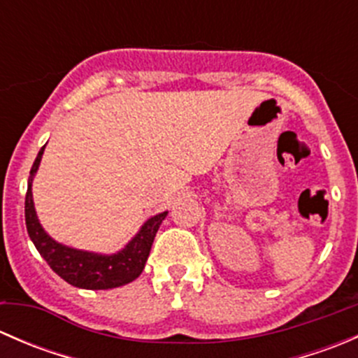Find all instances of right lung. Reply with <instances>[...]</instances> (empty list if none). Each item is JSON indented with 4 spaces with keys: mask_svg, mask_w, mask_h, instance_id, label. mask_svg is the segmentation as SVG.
Returning a JSON list of instances; mask_svg holds the SVG:
<instances>
[{
    "mask_svg": "<svg viewBox=\"0 0 358 358\" xmlns=\"http://www.w3.org/2000/svg\"><path fill=\"white\" fill-rule=\"evenodd\" d=\"M45 147L46 145L41 147L34 164H32L31 176L27 182V194H25V227H27L29 237L34 243L39 255L46 259L50 268L57 275L62 277L71 286L81 287V289H112V287L124 286V284L135 280L145 266L154 237H156L159 227L168 211L159 213L147 220L140 232L126 244L124 249L115 255L81 251V249L57 243L45 232L39 223L34 201H32V178L38 171Z\"/></svg>",
    "mask_w": 358,
    "mask_h": 358,
    "instance_id": "obj_1",
    "label": "right lung"
}]
</instances>
